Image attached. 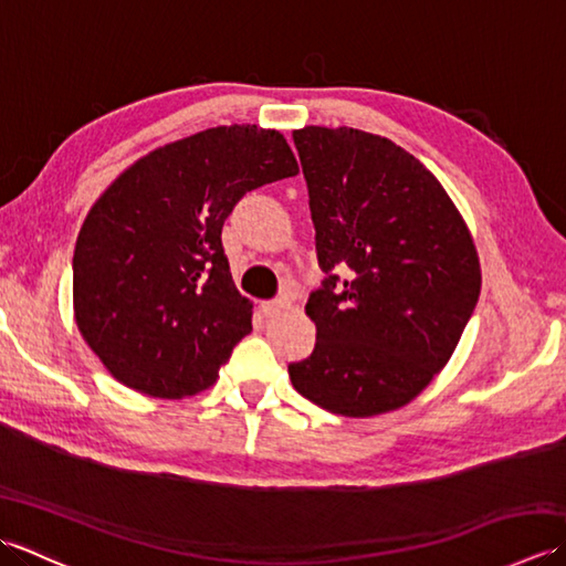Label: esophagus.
<instances>
[{"label":"esophagus","instance_id":"esophagus-1","mask_svg":"<svg viewBox=\"0 0 566 566\" xmlns=\"http://www.w3.org/2000/svg\"><path fill=\"white\" fill-rule=\"evenodd\" d=\"M286 308H290V302H286V298H276V302H264L262 304V314L272 318V316H280L282 311H286Z\"/></svg>","mask_w":566,"mask_h":566}]
</instances>
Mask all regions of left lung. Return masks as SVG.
I'll return each mask as SVG.
<instances>
[{
    "instance_id": "1",
    "label": "left lung",
    "mask_w": 566,
    "mask_h": 566,
    "mask_svg": "<svg viewBox=\"0 0 566 566\" xmlns=\"http://www.w3.org/2000/svg\"><path fill=\"white\" fill-rule=\"evenodd\" d=\"M292 136L328 280L306 304L316 347L290 379L331 413L396 411L462 338L482 290L474 238L438 177L389 138L347 126Z\"/></svg>"
}]
</instances>
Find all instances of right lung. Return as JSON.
Masks as SVG:
<instances>
[{"instance_id":"right-lung-1","label":"right lung","mask_w":566,"mask_h":566,"mask_svg":"<svg viewBox=\"0 0 566 566\" xmlns=\"http://www.w3.org/2000/svg\"><path fill=\"white\" fill-rule=\"evenodd\" d=\"M296 172L280 130L233 124L165 143L102 191L75 243L72 308L116 381L167 401L211 387L252 331L223 221L248 191Z\"/></svg>"}]
</instances>
